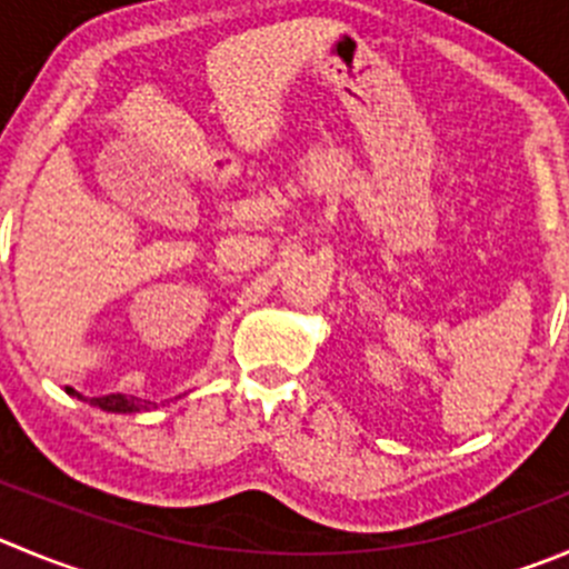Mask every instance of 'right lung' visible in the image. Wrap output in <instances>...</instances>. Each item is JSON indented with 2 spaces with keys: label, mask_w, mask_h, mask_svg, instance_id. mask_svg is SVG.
<instances>
[{
  "label": "right lung",
  "mask_w": 569,
  "mask_h": 569,
  "mask_svg": "<svg viewBox=\"0 0 569 569\" xmlns=\"http://www.w3.org/2000/svg\"><path fill=\"white\" fill-rule=\"evenodd\" d=\"M67 393H72V397L94 405V408L108 410V413H139V410H148V405H150V402H142L139 397H126V393H108V397H80L74 388H67Z\"/></svg>",
  "instance_id": "obj_1"
}]
</instances>
